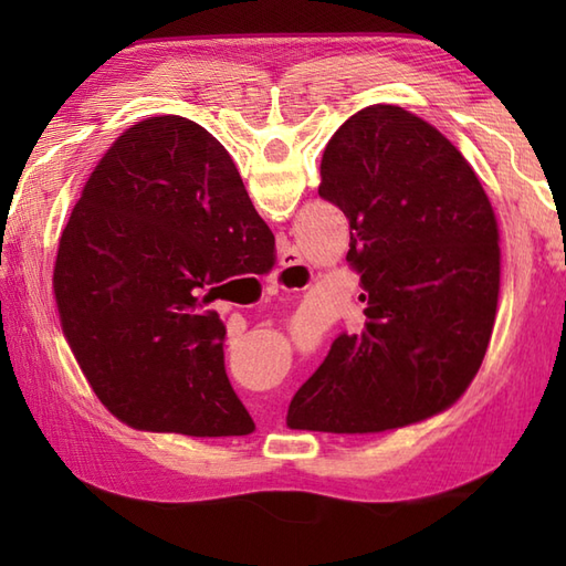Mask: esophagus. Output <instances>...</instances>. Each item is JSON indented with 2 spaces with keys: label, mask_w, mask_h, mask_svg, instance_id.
<instances>
[{
  "label": "esophagus",
  "mask_w": 566,
  "mask_h": 566,
  "mask_svg": "<svg viewBox=\"0 0 566 566\" xmlns=\"http://www.w3.org/2000/svg\"><path fill=\"white\" fill-rule=\"evenodd\" d=\"M306 268L302 264V258H298L296 250H286L280 258V268L272 274V280L268 282V292L276 294L282 290H298L302 286V276Z\"/></svg>",
  "instance_id": "1"
}]
</instances>
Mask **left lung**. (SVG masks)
<instances>
[{
	"label": "left lung",
	"mask_w": 566,
	"mask_h": 566,
	"mask_svg": "<svg viewBox=\"0 0 566 566\" xmlns=\"http://www.w3.org/2000/svg\"><path fill=\"white\" fill-rule=\"evenodd\" d=\"M318 195L350 221L367 323L335 338L286 426L381 432L444 411L482 367L499 304V226L472 165L423 118L375 104L328 140Z\"/></svg>",
	"instance_id": "left-lung-1"
}]
</instances>
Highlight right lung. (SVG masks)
Here are the masks:
<instances>
[{
    "label": "right lung",
    "instance_id": "obj_1",
    "mask_svg": "<svg viewBox=\"0 0 566 566\" xmlns=\"http://www.w3.org/2000/svg\"><path fill=\"white\" fill-rule=\"evenodd\" d=\"M231 155L182 116H153L94 167L60 235L53 290L94 394L126 426L191 438L255 428L207 304L252 260H274Z\"/></svg>",
    "mask_w": 566,
    "mask_h": 566
}]
</instances>
